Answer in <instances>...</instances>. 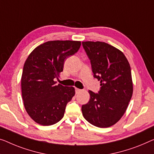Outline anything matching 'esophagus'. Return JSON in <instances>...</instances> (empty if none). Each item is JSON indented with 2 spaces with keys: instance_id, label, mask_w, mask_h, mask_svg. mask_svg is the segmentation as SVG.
I'll return each instance as SVG.
<instances>
[{
  "instance_id": "1",
  "label": "esophagus",
  "mask_w": 154,
  "mask_h": 154,
  "mask_svg": "<svg viewBox=\"0 0 154 154\" xmlns=\"http://www.w3.org/2000/svg\"><path fill=\"white\" fill-rule=\"evenodd\" d=\"M82 90H81V89H79V88H75V92H76V93L77 94V93H80V92H81Z\"/></svg>"
}]
</instances>
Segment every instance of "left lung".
<instances>
[{"label":"left lung","mask_w":154,"mask_h":154,"mask_svg":"<svg viewBox=\"0 0 154 154\" xmlns=\"http://www.w3.org/2000/svg\"><path fill=\"white\" fill-rule=\"evenodd\" d=\"M90 59L93 77L100 82L98 93L89 91L90 100L82 105L84 118L95 127L107 128L120 120L133 95L129 63L120 50L100 41L82 42Z\"/></svg>","instance_id":"1"}]
</instances>
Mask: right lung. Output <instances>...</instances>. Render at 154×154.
<instances>
[{
    "label": "right lung",
    "instance_id": "obj_1",
    "mask_svg": "<svg viewBox=\"0 0 154 154\" xmlns=\"http://www.w3.org/2000/svg\"><path fill=\"white\" fill-rule=\"evenodd\" d=\"M81 42L51 41L36 47L25 62L21 77L25 109L36 123L50 126L63 118L68 102L75 95L72 86L56 85L68 57L79 50Z\"/></svg>",
    "mask_w": 154,
    "mask_h": 154
}]
</instances>
